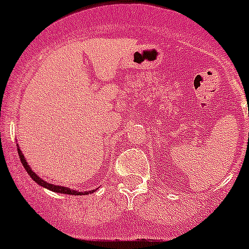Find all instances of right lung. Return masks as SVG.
<instances>
[{
	"mask_svg": "<svg viewBox=\"0 0 249 249\" xmlns=\"http://www.w3.org/2000/svg\"><path fill=\"white\" fill-rule=\"evenodd\" d=\"M17 151H18V156H19V160H21V163L23 164V167H25V169L27 171V173L30 175V177L34 179L36 183H38L39 186L45 187V188H47V190L52 191V192H56V193H63V195H72V196H85V195H89V193H92L93 191H89V192H78V191H74V190H71V188H67V187H63V186H56V184H52V183H47V182L45 181V179H42L41 177H38V176L36 175V173L31 169V167L28 166L27 162H26L25 157H23V153L21 152V149L18 148V146H17Z\"/></svg>",
	"mask_w": 249,
	"mask_h": 249,
	"instance_id": "right-lung-1",
	"label": "right lung"
}]
</instances>
